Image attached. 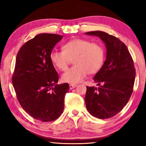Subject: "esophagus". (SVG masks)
Instances as JSON below:
<instances>
[{"label": "esophagus", "mask_w": 146, "mask_h": 146, "mask_svg": "<svg viewBox=\"0 0 146 146\" xmlns=\"http://www.w3.org/2000/svg\"><path fill=\"white\" fill-rule=\"evenodd\" d=\"M69 86H70V89L72 90V89L76 87V84H70Z\"/></svg>", "instance_id": "1"}]
</instances>
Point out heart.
<instances>
[{
  "instance_id": "heart-1",
  "label": "heart",
  "mask_w": 146,
  "mask_h": 146,
  "mask_svg": "<svg viewBox=\"0 0 146 146\" xmlns=\"http://www.w3.org/2000/svg\"><path fill=\"white\" fill-rule=\"evenodd\" d=\"M74 58L75 66L62 75L64 82L78 83L88 72H98L104 64L105 50L99 43L92 42L87 39L74 38L63 46V51L52 50L50 54L52 63L61 71L66 70Z\"/></svg>"
}]
</instances>
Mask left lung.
I'll return each instance as SVG.
<instances>
[{
    "label": "left lung",
    "instance_id": "obj_1",
    "mask_svg": "<svg viewBox=\"0 0 146 146\" xmlns=\"http://www.w3.org/2000/svg\"><path fill=\"white\" fill-rule=\"evenodd\" d=\"M85 34L99 37L106 48V59L94 77L100 86L86 87V106L93 116L110 118L123 108L132 94L134 64L126 46L117 38L102 31Z\"/></svg>",
    "mask_w": 146,
    "mask_h": 146
}]
</instances>
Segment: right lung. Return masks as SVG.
Here are the masks:
<instances>
[{
  "label": "right lung",
  "mask_w": 146,
  "mask_h": 146,
  "mask_svg": "<svg viewBox=\"0 0 146 146\" xmlns=\"http://www.w3.org/2000/svg\"><path fill=\"white\" fill-rule=\"evenodd\" d=\"M62 35L40 34L27 42L17 54L13 84L18 100L29 114L41 121L60 116L68 84H56L58 74L50 59Z\"/></svg>",
  "instance_id": "1"
}]
</instances>
